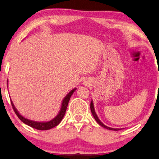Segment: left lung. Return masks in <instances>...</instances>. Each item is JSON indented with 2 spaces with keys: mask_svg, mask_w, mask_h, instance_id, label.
<instances>
[{
  "mask_svg": "<svg viewBox=\"0 0 159 159\" xmlns=\"http://www.w3.org/2000/svg\"><path fill=\"white\" fill-rule=\"evenodd\" d=\"M91 113H92V115H93V116L94 117L95 120H96V122L98 123V124L101 125V126L105 128L106 129H108V130H111V131H118V130H120L121 129H113V128H111V127H108L107 125H104L102 122L101 121V120L99 119L98 116H97L96 111H95V108H94V106H93V101H91Z\"/></svg>",
  "mask_w": 159,
  "mask_h": 159,
  "instance_id": "obj_1",
  "label": "left lung"
}]
</instances>
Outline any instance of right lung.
Listing matches in <instances>:
<instances>
[{
  "label": "right lung",
  "instance_id": "right-lung-1",
  "mask_svg": "<svg viewBox=\"0 0 159 159\" xmlns=\"http://www.w3.org/2000/svg\"><path fill=\"white\" fill-rule=\"evenodd\" d=\"M8 80H7V85H8ZM75 90H76V88H74V89H72L69 93L66 95V96L64 97V98L63 99L62 103H61L60 111H59L58 114H57L56 116L54 117L53 119L48 120V121H35V120H30L28 119V118H25L18 112V111L17 109H16V108L15 107V106H14L12 100H11V101L12 106H13V108L14 111H15L16 114L18 116L19 119H20L21 121H23L24 124L29 125V126L34 128V129H38V130H43V131H44V130H48V129H53V127L56 126V125H58L59 124H60V122L62 120L63 116H64L66 113V109H67L68 104V102H69L70 97H71V96L73 95V93H74Z\"/></svg>",
  "mask_w": 159,
  "mask_h": 159
}]
</instances>
